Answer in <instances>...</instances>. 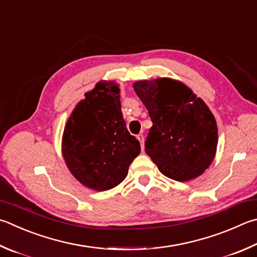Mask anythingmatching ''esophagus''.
<instances>
[{"mask_svg": "<svg viewBox=\"0 0 257 257\" xmlns=\"http://www.w3.org/2000/svg\"><path fill=\"white\" fill-rule=\"evenodd\" d=\"M137 139L139 142H141V145H142V151H144V135L143 134H139L137 135Z\"/></svg>", "mask_w": 257, "mask_h": 257, "instance_id": "34e87169", "label": "esophagus"}]
</instances>
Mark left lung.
Segmentation results:
<instances>
[{
	"label": "left lung",
	"instance_id": "8db88e82",
	"mask_svg": "<svg viewBox=\"0 0 257 257\" xmlns=\"http://www.w3.org/2000/svg\"><path fill=\"white\" fill-rule=\"evenodd\" d=\"M153 127L145 151L162 174L185 182L211 164L218 145L216 119L202 99L182 82L163 77L134 83Z\"/></svg>",
	"mask_w": 257,
	"mask_h": 257
}]
</instances>
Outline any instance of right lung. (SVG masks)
Listing matches in <instances>:
<instances>
[{"instance_id":"add662e5","label":"right lung","mask_w":257,"mask_h":257,"mask_svg":"<svg viewBox=\"0 0 257 257\" xmlns=\"http://www.w3.org/2000/svg\"><path fill=\"white\" fill-rule=\"evenodd\" d=\"M119 93L115 82H99L76 104L64 129L62 151L68 170L95 191L120 184L141 153V144L125 127Z\"/></svg>"}]
</instances>
